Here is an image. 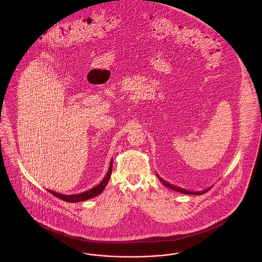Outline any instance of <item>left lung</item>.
I'll return each instance as SVG.
<instances>
[{
    "mask_svg": "<svg viewBox=\"0 0 262 262\" xmlns=\"http://www.w3.org/2000/svg\"><path fill=\"white\" fill-rule=\"evenodd\" d=\"M158 178H159V180L162 182L163 185L164 186H166L167 187H169V188H171V189H173V190H176V191H180V192H183V193H185V194H196V195H199V194H203L204 192H206V191H208L211 187H209V188H207V189H204V190H202V191H190V190H186V189H184V188H180V187H174L173 185H171V184H169V183H167V182H165L163 179H161L159 176H157Z\"/></svg>",
    "mask_w": 262,
    "mask_h": 262,
    "instance_id": "8db88e82",
    "label": "left lung"
}]
</instances>
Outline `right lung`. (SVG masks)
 Segmentation results:
<instances>
[{"instance_id":"right-lung-1","label":"right lung","mask_w":262,"mask_h":262,"mask_svg":"<svg viewBox=\"0 0 262 262\" xmlns=\"http://www.w3.org/2000/svg\"><path fill=\"white\" fill-rule=\"evenodd\" d=\"M112 167L113 160H111L110 167H109V171H108L106 177L103 179V181L100 183L99 185H97L95 187H92V188L89 189V190L83 191V192H81V193L71 194V195H64V194H61V193L55 192V191L50 190V189H47V190H48L50 193H52L53 195H55L56 198L63 200V201H67V202H79V201H84V200L92 199V198H94V196L99 195L100 193L104 190V188L107 186V184H108V182H109V180H110L111 174H112Z\"/></svg>"}]
</instances>
